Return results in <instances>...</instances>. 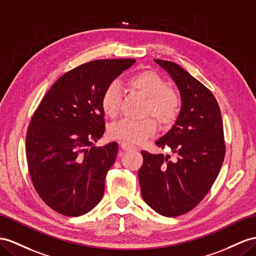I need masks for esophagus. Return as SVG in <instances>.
I'll use <instances>...</instances> for the list:
<instances>
[{
  "mask_svg": "<svg viewBox=\"0 0 256 256\" xmlns=\"http://www.w3.org/2000/svg\"><path fill=\"white\" fill-rule=\"evenodd\" d=\"M120 145H121V148H122V149H124V150H132V149H136V147H135V146H133L132 144L126 142H120Z\"/></svg>",
  "mask_w": 256,
  "mask_h": 256,
  "instance_id": "esophagus-1",
  "label": "esophagus"
}]
</instances>
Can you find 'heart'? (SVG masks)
Listing matches in <instances>:
<instances>
[{
  "mask_svg": "<svg viewBox=\"0 0 256 256\" xmlns=\"http://www.w3.org/2000/svg\"><path fill=\"white\" fill-rule=\"evenodd\" d=\"M126 85L130 90L146 98L144 114L152 116L164 126H171L178 120L182 110L180 94L175 88H168L166 78L156 72L152 70L137 72L128 78ZM121 98L122 92L119 84L110 83L100 98L104 114L108 118H116L119 114ZM156 128V122L149 116L142 120L123 119L110 126L109 135L114 140L138 144L152 137Z\"/></svg>",
  "mask_w": 256,
  "mask_h": 256,
  "instance_id": "b5f03b06",
  "label": "heart"
}]
</instances>
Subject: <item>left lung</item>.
Returning <instances> with one entry per match:
<instances>
[{"label": "left lung", "mask_w": 256, "mask_h": 256, "mask_svg": "<svg viewBox=\"0 0 256 256\" xmlns=\"http://www.w3.org/2000/svg\"><path fill=\"white\" fill-rule=\"evenodd\" d=\"M180 92L182 110L168 132L156 142L176 154L142 152L138 178L142 199L156 213L174 218L192 211L210 192L225 158L220 109L212 92L173 62L154 60Z\"/></svg>", "instance_id": "1"}]
</instances>
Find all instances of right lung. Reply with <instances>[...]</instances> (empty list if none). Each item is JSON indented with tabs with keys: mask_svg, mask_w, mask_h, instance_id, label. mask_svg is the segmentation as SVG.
I'll return each instance as SVG.
<instances>
[{
	"mask_svg": "<svg viewBox=\"0 0 256 256\" xmlns=\"http://www.w3.org/2000/svg\"><path fill=\"white\" fill-rule=\"evenodd\" d=\"M135 60H98L62 76L38 104L26 135L29 174L36 192L54 211L80 216L102 200L118 142L93 144L104 133L100 98Z\"/></svg>",
	"mask_w": 256,
	"mask_h": 256,
	"instance_id": "1",
	"label": "right lung"
}]
</instances>
